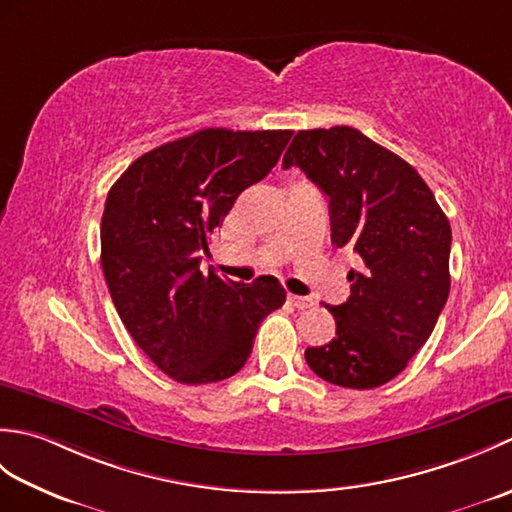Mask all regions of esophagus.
I'll use <instances>...</instances> for the list:
<instances>
[{
    "label": "esophagus",
    "mask_w": 512,
    "mask_h": 512,
    "mask_svg": "<svg viewBox=\"0 0 512 512\" xmlns=\"http://www.w3.org/2000/svg\"><path fill=\"white\" fill-rule=\"evenodd\" d=\"M288 301H290L295 308H299V310L310 308L312 303H314V299H310V297H299V295H288Z\"/></svg>",
    "instance_id": "34e87169"
}]
</instances>
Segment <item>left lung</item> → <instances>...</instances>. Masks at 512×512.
I'll return each instance as SVG.
<instances>
[{"label": "left lung", "instance_id": "8db88e82", "mask_svg": "<svg viewBox=\"0 0 512 512\" xmlns=\"http://www.w3.org/2000/svg\"><path fill=\"white\" fill-rule=\"evenodd\" d=\"M299 167L330 200L332 244L350 246V299L325 306L336 336L308 347L310 369L332 385L374 389L427 343L447 303L451 224L407 160L354 127L303 129L284 169Z\"/></svg>", "mask_w": 512, "mask_h": 512}]
</instances>
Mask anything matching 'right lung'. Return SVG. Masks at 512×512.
<instances>
[{
  "label": "right lung",
  "mask_w": 512,
  "mask_h": 512,
  "mask_svg": "<svg viewBox=\"0 0 512 512\" xmlns=\"http://www.w3.org/2000/svg\"><path fill=\"white\" fill-rule=\"evenodd\" d=\"M290 129L209 127L134 160L107 193L101 266L118 317L151 361L184 385L237 374L270 312L275 277L253 284L202 273L200 253L237 195L264 180Z\"/></svg>",
  "instance_id": "obj_1"
}]
</instances>
